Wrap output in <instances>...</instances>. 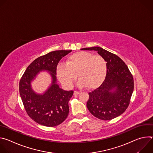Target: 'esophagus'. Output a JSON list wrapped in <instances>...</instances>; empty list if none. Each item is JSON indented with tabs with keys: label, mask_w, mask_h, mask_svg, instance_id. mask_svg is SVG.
I'll return each instance as SVG.
<instances>
[{
	"label": "esophagus",
	"mask_w": 153,
	"mask_h": 153,
	"mask_svg": "<svg viewBox=\"0 0 153 153\" xmlns=\"http://www.w3.org/2000/svg\"><path fill=\"white\" fill-rule=\"evenodd\" d=\"M79 93H80L79 91H74V95H77V94H79Z\"/></svg>",
	"instance_id": "obj_1"
}]
</instances>
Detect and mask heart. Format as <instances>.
I'll return each mask as SVG.
<instances>
[{
  "label": "heart",
  "instance_id": "heart-1",
  "mask_svg": "<svg viewBox=\"0 0 153 153\" xmlns=\"http://www.w3.org/2000/svg\"><path fill=\"white\" fill-rule=\"evenodd\" d=\"M56 73L60 82L67 88H72L78 75L80 79L78 83L79 86H86L88 89L94 90L101 85L106 77L107 64L100 55L79 51L69 56L66 64H59Z\"/></svg>",
  "mask_w": 153,
  "mask_h": 153
}]
</instances>
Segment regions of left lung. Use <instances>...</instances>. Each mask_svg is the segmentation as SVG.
<instances>
[{
  "label": "left lung",
  "instance_id": "1",
  "mask_svg": "<svg viewBox=\"0 0 153 153\" xmlns=\"http://www.w3.org/2000/svg\"><path fill=\"white\" fill-rule=\"evenodd\" d=\"M96 51L106 62L107 73L101 85L89 93L86 106L96 117L110 120L127 109L134 90V80L125 63L117 55L101 47L85 48Z\"/></svg>",
  "mask_w": 153,
  "mask_h": 153
}]
</instances>
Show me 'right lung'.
Wrapping results in <instances>:
<instances>
[{
  "mask_svg": "<svg viewBox=\"0 0 153 153\" xmlns=\"http://www.w3.org/2000/svg\"><path fill=\"white\" fill-rule=\"evenodd\" d=\"M72 50L50 52L35 59L27 67L19 82V93L28 115L37 123L53 127L62 123L69 113L68 102L73 91H65L57 83L56 68L60 60ZM43 70L52 77L51 86L43 94H36L30 82Z\"/></svg>",
  "mask_w": 153,
  "mask_h": 153,
  "instance_id": "right-lung-1",
  "label": "right lung"
}]
</instances>
